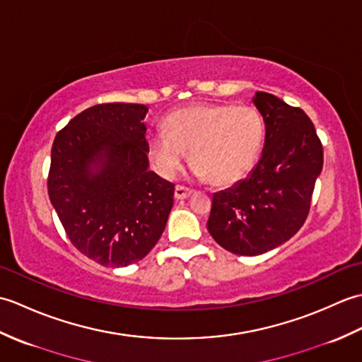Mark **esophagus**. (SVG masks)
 Wrapping results in <instances>:
<instances>
[{"instance_id": "34e87169", "label": "esophagus", "mask_w": 362, "mask_h": 362, "mask_svg": "<svg viewBox=\"0 0 362 362\" xmlns=\"http://www.w3.org/2000/svg\"><path fill=\"white\" fill-rule=\"evenodd\" d=\"M191 193H193V189H191V188L177 185L175 191H174V197L177 199V201H182V199H187Z\"/></svg>"}]
</instances>
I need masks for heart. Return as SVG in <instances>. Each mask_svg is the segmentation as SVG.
I'll return each instance as SVG.
<instances>
[{
    "label": "heart",
    "instance_id": "obj_1",
    "mask_svg": "<svg viewBox=\"0 0 362 362\" xmlns=\"http://www.w3.org/2000/svg\"><path fill=\"white\" fill-rule=\"evenodd\" d=\"M264 140V121L250 105L194 104L169 113L165 130L149 135V157L171 179L189 160L197 177L232 185L255 165Z\"/></svg>",
    "mask_w": 362,
    "mask_h": 362
}]
</instances>
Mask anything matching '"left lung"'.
<instances>
[{
    "label": "left lung",
    "instance_id": "1",
    "mask_svg": "<svg viewBox=\"0 0 362 362\" xmlns=\"http://www.w3.org/2000/svg\"><path fill=\"white\" fill-rule=\"evenodd\" d=\"M253 104L266 124L261 158L232 188L213 194L206 227L221 247L261 255L294 236L308 218L324 149L302 109L257 91Z\"/></svg>",
    "mask_w": 362,
    "mask_h": 362
}]
</instances>
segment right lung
<instances>
[{"label": "right lung", "mask_w": 362, "mask_h": 362, "mask_svg": "<svg viewBox=\"0 0 362 362\" xmlns=\"http://www.w3.org/2000/svg\"><path fill=\"white\" fill-rule=\"evenodd\" d=\"M143 104H98L59 130L48 194L68 240L87 258L122 267L160 240L174 185L149 171Z\"/></svg>", "instance_id": "obj_1"}]
</instances>
